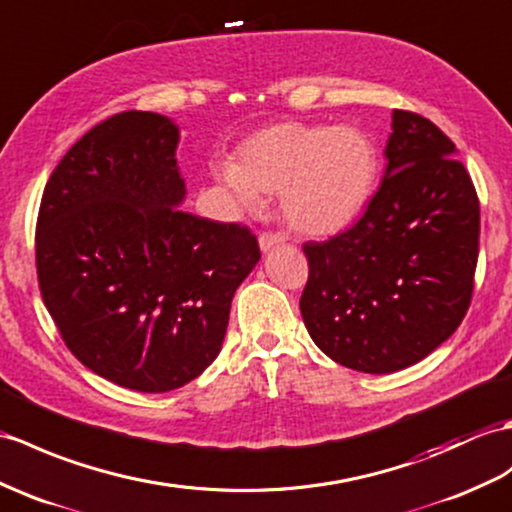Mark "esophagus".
<instances>
[{
    "label": "esophagus",
    "mask_w": 512,
    "mask_h": 512,
    "mask_svg": "<svg viewBox=\"0 0 512 512\" xmlns=\"http://www.w3.org/2000/svg\"><path fill=\"white\" fill-rule=\"evenodd\" d=\"M285 242H288V235H285V233H261L259 235V248L264 253H268L270 248H275V246L285 244Z\"/></svg>",
    "instance_id": "obj_1"
}]
</instances>
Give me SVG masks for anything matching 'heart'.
<instances>
[{
    "mask_svg": "<svg viewBox=\"0 0 512 512\" xmlns=\"http://www.w3.org/2000/svg\"><path fill=\"white\" fill-rule=\"evenodd\" d=\"M377 170V148L364 130L290 120L244 139L235 165H222L216 176L244 209H257L261 194L279 192L292 229L325 237L360 216Z\"/></svg>",
    "mask_w": 512,
    "mask_h": 512,
    "instance_id": "b5f03b06",
    "label": "heart"
}]
</instances>
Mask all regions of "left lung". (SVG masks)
<instances>
[{"instance_id":"left-lung-1","label":"left lung","mask_w":512,"mask_h":512,"mask_svg":"<svg viewBox=\"0 0 512 512\" xmlns=\"http://www.w3.org/2000/svg\"><path fill=\"white\" fill-rule=\"evenodd\" d=\"M386 174L364 216L307 242L303 323L331 360L395 373L427 358L465 318L478 264L480 202L456 146L410 111H392Z\"/></svg>"}]
</instances>
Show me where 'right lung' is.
I'll return each instance as SVG.
<instances>
[{"mask_svg":"<svg viewBox=\"0 0 512 512\" xmlns=\"http://www.w3.org/2000/svg\"><path fill=\"white\" fill-rule=\"evenodd\" d=\"M178 126L117 113L76 141L45 185L37 275L67 349L95 375L168 392L218 358L257 237L178 209Z\"/></svg>","mask_w":512,"mask_h":512,"instance_id":"obj_1","label":"right lung"}]
</instances>
